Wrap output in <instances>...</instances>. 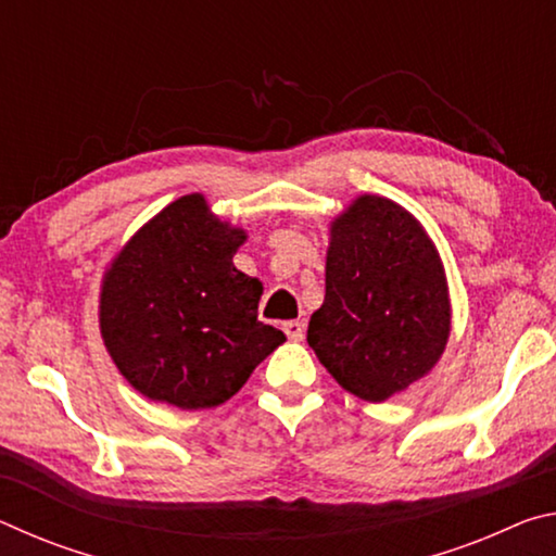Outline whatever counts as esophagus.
Returning a JSON list of instances; mask_svg holds the SVG:
<instances>
[{
    "label": "esophagus",
    "mask_w": 556,
    "mask_h": 556,
    "mask_svg": "<svg viewBox=\"0 0 556 556\" xmlns=\"http://www.w3.org/2000/svg\"><path fill=\"white\" fill-rule=\"evenodd\" d=\"M281 331L287 333L289 341H301V338H304V324H301V321H285V324H281Z\"/></svg>",
    "instance_id": "1"
}]
</instances>
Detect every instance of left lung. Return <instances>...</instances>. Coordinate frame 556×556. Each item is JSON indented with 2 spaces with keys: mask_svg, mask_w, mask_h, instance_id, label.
Segmentation results:
<instances>
[{
  "mask_svg": "<svg viewBox=\"0 0 556 556\" xmlns=\"http://www.w3.org/2000/svg\"><path fill=\"white\" fill-rule=\"evenodd\" d=\"M451 328L444 267L412 215L361 195L331 228L306 341L348 392L382 402L434 368Z\"/></svg>",
  "mask_w": 556,
  "mask_h": 556,
  "instance_id": "8db88e82",
  "label": "left lung"
}]
</instances>
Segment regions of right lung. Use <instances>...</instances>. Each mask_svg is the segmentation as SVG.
Here are the masks:
<instances>
[{"label":"right lung","instance_id":"1","mask_svg":"<svg viewBox=\"0 0 556 556\" xmlns=\"http://www.w3.org/2000/svg\"><path fill=\"white\" fill-rule=\"evenodd\" d=\"M242 240L193 193L166 205L112 262L100 331L119 372L149 400L218 407L285 343L257 318L262 285L232 265Z\"/></svg>","mask_w":556,"mask_h":556}]
</instances>
